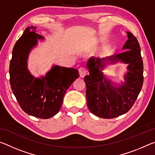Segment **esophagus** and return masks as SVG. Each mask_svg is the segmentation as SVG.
I'll return each instance as SVG.
<instances>
[{
	"label": "esophagus",
	"instance_id": "1",
	"mask_svg": "<svg viewBox=\"0 0 155 155\" xmlns=\"http://www.w3.org/2000/svg\"><path fill=\"white\" fill-rule=\"evenodd\" d=\"M78 72H79L80 77L83 78L86 75V74H87V70H86L85 68H80L79 69H78Z\"/></svg>",
	"mask_w": 155,
	"mask_h": 155
}]
</instances>
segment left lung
I'll return each mask as SVG.
<instances>
[{"label": "left lung", "mask_w": 155, "mask_h": 155, "mask_svg": "<svg viewBox=\"0 0 155 155\" xmlns=\"http://www.w3.org/2000/svg\"><path fill=\"white\" fill-rule=\"evenodd\" d=\"M128 40L122 53L105 58L91 57L87 62L90 74L84 77L86 98L90 111L103 118H114L126 114L134 104L143 82V66L137 38L127 31ZM127 64L125 82L115 85L101 72L107 64Z\"/></svg>", "instance_id": "left-lung-1"}]
</instances>
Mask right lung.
I'll list each match as a JSON object with an SVG mask.
<instances>
[{
    "instance_id": "add662e5",
    "label": "right lung",
    "mask_w": 155,
    "mask_h": 155,
    "mask_svg": "<svg viewBox=\"0 0 155 155\" xmlns=\"http://www.w3.org/2000/svg\"><path fill=\"white\" fill-rule=\"evenodd\" d=\"M36 27H28L12 51L9 65L10 85L22 109L27 114L42 119L54 116L61 109L64 94L79 77L77 69L52 65L45 76L35 77L27 68L28 57L38 40H44L36 33Z\"/></svg>"
}]
</instances>
